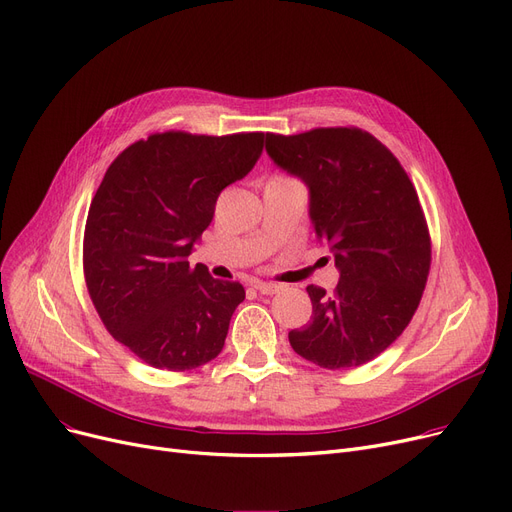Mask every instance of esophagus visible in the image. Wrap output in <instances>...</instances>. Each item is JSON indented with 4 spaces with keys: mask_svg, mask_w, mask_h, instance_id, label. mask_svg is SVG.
I'll list each match as a JSON object with an SVG mask.
<instances>
[{
    "mask_svg": "<svg viewBox=\"0 0 512 512\" xmlns=\"http://www.w3.org/2000/svg\"><path fill=\"white\" fill-rule=\"evenodd\" d=\"M251 286L255 288V291H259L261 295H276V293L280 291V286H278V284H272V282H261V280H255Z\"/></svg>",
    "mask_w": 512,
    "mask_h": 512,
    "instance_id": "1",
    "label": "esophagus"
}]
</instances>
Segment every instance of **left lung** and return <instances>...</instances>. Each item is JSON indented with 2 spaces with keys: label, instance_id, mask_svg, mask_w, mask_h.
Listing matches in <instances>:
<instances>
[{
  "label": "left lung",
  "instance_id": "left-lung-1",
  "mask_svg": "<svg viewBox=\"0 0 512 512\" xmlns=\"http://www.w3.org/2000/svg\"><path fill=\"white\" fill-rule=\"evenodd\" d=\"M276 165L309 188V217L341 272L335 291L309 284L311 322L288 332L320 368L362 366L410 324L431 270V236L408 173L358 127L265 133Z\"/></svg>",
  "mask_w": 512,
  "mask_h": 512
}]
</instances>
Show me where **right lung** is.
Wrapping results in <instances>:
<instances>
[{"label":"right lung","instance_id":"add662e5","mask_svg":"<svg viewBox=\"0 0 512 512\" xmlns=\"http://www.w3.org/2000/svg\"><path fill=\"white\" fill-rule=\"evenodd\" d=\"M265 133H152L110 163L83 234L87 293L106 330L159 370L217 358L244 299L188 255L213 219L217 196L247 175Z\"/></svg>","mask_w":512,"mask_h":512}]
</instances>
